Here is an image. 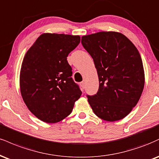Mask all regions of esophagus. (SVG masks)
I'll use <instances>...</instances> for the list:
<instances>
[{"label":"esophagus","mask_w":159,"mask_h":159,"mask_svg":"<svg viewBox=\"0 0 159 159\" xmlns=\"http://www.w3.org/2000/svg\"><path fill=\"white\" fill-rule=\"evenodd\" d=\"M80 85H81V87L83 88V89H84V88H85V83H84V81L81 82V83H80Z\"/></svg>","instance_id":"obj_1"}]
</instances>
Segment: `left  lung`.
<instances>
[{"label":"left lung","mask_w":159,"mask_h":159,"mask_svg":"<svg viewBox=\"0 0 159 159\" xmlns=\"http://www.w3.org/2000/svg\"><path fill=\"white\" fill-rule=\"evenodd\" d=\"M81 43L98 72L96 94L87 95L94 113L107 121L121 120L137 104L144 87L141 55L123 34L100 32L83 36Z\"/></svg>","instance_id":"obj_1"}]
</instances>
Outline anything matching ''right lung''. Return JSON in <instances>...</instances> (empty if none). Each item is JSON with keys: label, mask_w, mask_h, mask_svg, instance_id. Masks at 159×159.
Here are the masks:
<instances>
[{"label": "right lung", "mask_w": 159, "mask_h": 159, "mask_svg": "<svg viewBox=\"0 0 159 159\" xmlns=\"http://www.w3.org/2000/svg\"><path fill=\"white\" fill-rule=\"evenodd\" d=\"M80 41L79 35L43 33L25 55L20 73V93L30 112L41 121H61L71 113L81 97L66 60Z\"/></svg>", "instance_id": "1"}]
</instances>
